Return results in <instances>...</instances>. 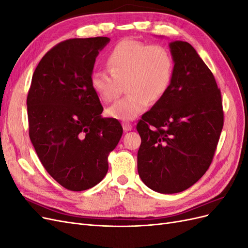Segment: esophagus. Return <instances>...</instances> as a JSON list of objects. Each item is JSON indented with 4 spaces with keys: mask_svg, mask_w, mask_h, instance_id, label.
I'll return each mask as SVG.
<instances>
[{
    "mask_svg": "<svg viewBox=\"0 0 248 248\" xmlns=\"http://www.w3.org/2000/svg\"><path fill=\"white\" fill-rule=\"evenodd\" d=\"M122 126H123L124 131H130L132 129V125L129 122H123Z\"/></svg>",
    "mask_w": 248,
    "mask_h": 248,
    "instance_id": "34e87169",
    "label": "esophagus"
}]
</instances>
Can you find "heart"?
Listing matches in <instances>:
<instances>
[{"label": "heart", "mask_w": 248, "mask_h": 248, "mask_svg": "<svg viewBox=\"0 0 248 248\" xmlns=\"http://www.w3.org/2000/svg\"><path fill=\"white\" fill-rule=\"evenodd\" d=\"M107 69H94L91 87L103 102L119 95L121 84L128 92L107 109L120 121H131L146 109L149 102H157L167 94L174 77L175 63L163 46H149L134 39L119 42L108 57Z\"/></svg>", "instance_id": "1"}]
</instances>
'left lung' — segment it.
Instances as JSON below:
<instances>
[{
	"label": "left lung",
	"instance_id": "1",
	"mask_svg": "<svg viewBox=\"0 0 248 248\" xmlns=\"http://www.w3.org/2000/svg\"><path fill=\"white\" fill-rule=\"evenodd\" d=\"M170 48L175 63L170 87L137 125L139 175L160 193L181 192L199 181L223 126L221 93L211 70L188 42L172 41Z\"/></svg>",
	"mask_w": 248,
	"mask_h": 248
}]
</instances>
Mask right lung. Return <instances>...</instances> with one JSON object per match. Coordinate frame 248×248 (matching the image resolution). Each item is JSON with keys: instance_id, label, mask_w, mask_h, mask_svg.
Masks as SVG:
<instances>
[{"instance_id": "right-lung-1", "label": "right lung", "mask_w": 248, "mask_h": 248, "mask_svg": "<svg viewBox=\"0 0 248 248\" xmlns=\"http://www.w3.org/2000/svg\"><path fill=\"white\" fill-rule=\"evenodd\" d=\"M108 37L74 38L48 50L34 71L27 106L29 136L44 169L66 189L92 188L107 175L108 156L122 137L90 77Z\"/></svg>"}]
</instances>
